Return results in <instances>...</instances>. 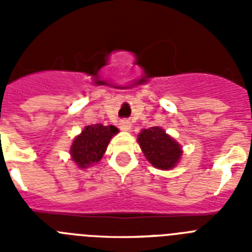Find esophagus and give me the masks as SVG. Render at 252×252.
<instances>
[{"label": "esophagus", "mask_w": 252, "mask_h": 252, "mask_svg": "<svg viewBox=\"0 0 252 252\" xmlns=\"http://www.w3.org/2000/svg\"><path fill=\"white\" fill-rule=\"evenodd\" d=\"M120 128L122 131H130L131 130V122L128 120H121L120 121Z\"/></svg>", "instance_id": "esophagus-1"}]
</instances>
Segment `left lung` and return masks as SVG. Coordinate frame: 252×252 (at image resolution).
Listing matches in <instances>:
<instances>
[{"label": "left lung", "mask_w": 252, "mask_h": 252, "mask_svg": "<svg viewBox=\"0 0 252 252\" xmlns=\"http://www.w3.org/2000/svg\"><path fill=\"white\" fill-rule=\"evenodd\" d=\"M146 159L158 169L174 168L182 155V148L160 127L141 131L137 139Z\"/></svg>", "instance_id": "8db88e82"}]
</instances>
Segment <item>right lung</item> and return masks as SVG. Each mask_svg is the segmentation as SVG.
<instances>
[{"mask_svg": "<svg viewBox=\"0 0 252 252\" xmlns=\"http://www.w3.org/2000/svg\"><path fill=\"white\" fill-rule=\"evenodd\" d=\"M119 132L115 126L101 124L87 126L79 136L75 137L70 148L72 159L79 168H87L99 161L113 135Z\"/></svg>", "mask_w": 252, "mask_h": 252, "instance_id": "right-lung-1", "label": "right lung"}]
</instances>
